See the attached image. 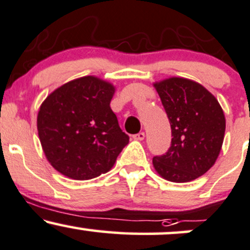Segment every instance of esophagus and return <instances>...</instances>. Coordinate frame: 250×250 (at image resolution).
Listing matches in <instances>:
<instances>
[{
	"mask_svg": "<svg viewBox=\"0 0 250 250\" xmlns=\"http://www.w3.org/2000/svg\"><path fill=\"white\" fill-rule=\"evenodd\" d=\"M133 137H134L135 140H139V141H142V140L145 139V133H143V131H140V133L135 134Z\"/></svg>",
	"mask_w": 250,
	"mask_h": 250,
	"instance_id": "esophagus-1",
	"label": "esophagus"
}]
</instances>
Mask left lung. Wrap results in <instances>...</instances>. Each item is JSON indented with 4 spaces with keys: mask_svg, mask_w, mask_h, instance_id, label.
I'll return each instance as SVG.
<instances>
[{
    "mask_svg": "<svg viewBox=\"0 0 250 250\" xmlns=\"http://www.w3.org/2000/svg\"><path fill=\"white\" fill-rule=\"evenodd\" d=\"M170 122L167 153L153 157L155 170L171 182H189L213 167L222 147L226 119L217 100L199 83L171 77L155 83Z\"/></svg>",
    "mask_w": 250,
    "mask_h": 250,
    "instance_id": "obj_1",
    "label": "left lung"
}]
</instances>
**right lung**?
I'll list each match as a JSON object with an SVG mask.
<instances>
[{
	"label": "right lung",
	"instance_id": "right-lung-1",
	"mask_svg": "<svg viewBox=\"0 0 250 250\" xmlns=\"http://www.w3.org/2000/svg\"><path fill=\"white\" fill-rule=\"evenodd\" d=\"M114 91L110 83L84 76L57 88L42 103L40 141L48 161L64 176L89 180L107 173L128 145L110 108Z\"/></svg>",
	"mask_w": 250,
	"mask_h": 250
}]
</instances>
